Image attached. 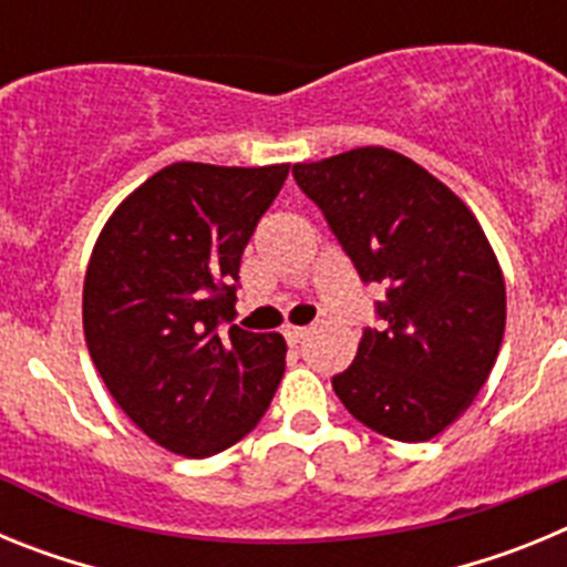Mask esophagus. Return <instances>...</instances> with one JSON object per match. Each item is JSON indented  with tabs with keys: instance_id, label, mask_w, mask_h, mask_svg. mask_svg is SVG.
Returning a JSON list of instances; mask_svg holds the SVG:
<instances>
[{
	"instance_id": "esophagus-1",
	"label": "esophagus",
	"mask_w": 567,
	"mask_h": 567,
	"mask_svg": "<svg viewBox=\"0 0 567 567\" xmlns=\"http://www.w3.org/2000/svg\"><path fill=\"white\" fill-rule=\"evenodd\" d=\"M284 338H287L289 346H298L300 340L307 338V329H303V327H287V329H284Z\"/></svg>"
}]
</instances>
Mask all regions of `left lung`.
<instances>
[{
	"label": "left lung",
	"instance_id": "1",
	"mask_svg": "<svg viewBox=\"0 0 567 567\" xmlns=\"http://www.w3.org/2000/svg\"><path fill=\"white\" fill-rule=\"evenodd\" d=\"M365 284H383L380 329L332 389L383 437H437L477 398L505 332V278L483 227L452 189L412 158L358 147L295 164Z\"/></svg>",
	"mask_w": 567,
	"mask_h": 567
}]
</instances>
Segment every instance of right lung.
<instances>
[{"label":"right lung","mask_w":567,"mask_h":567,"mask_svg":"<svg viewBox=\"0 0 567 567\" xmlns=\"http://www.w3.org/2000/svg\"><path fill=\"white\" fill-rule=\"evenodd\" d=\"M289 164L178 162L150 175L104 224L82 318L107 392L153 443L213 457L247 437L287 365V340L221 329L235 318L244 247Z\"/></svg>","instance_id":"add662e5"}]
</instances>
